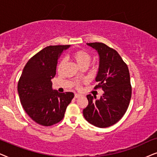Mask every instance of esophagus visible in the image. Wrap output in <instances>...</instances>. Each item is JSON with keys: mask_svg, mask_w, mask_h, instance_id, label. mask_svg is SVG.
Returning a JSON list of instances; mask_svg holds the SVG:
<instances>
[{"mask_svg": "<svg viewBox=\"0 0 157 157\" xmlns=\"http://www.w3.org/2000/svg\"><path fill=\"white\" fill-rule=\"evenodd\" d=\"M80 94H77V93L75 94V98H80Z\"/></svg>", "mask_w": 157, "mask_h": 157, "instance_id": "esophagus-1", "label": "esophagus"}]
</instances>
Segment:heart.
Returning <instances> with one entry per match:
<instances>
[{"instance_id": "1", "label": "heart", "mask_w": 157, "mask_h": 157, "mask_svg": "<svg viewBox=\"0 0 157 157\" xmlns=\"http://www.w3.org/2000/svg\"><path fill=\"white\" fill-rule=\"evenodd\" d=\"M72 58L75 63L77 64V65L80 68L83 67H87L91 61L90 55L87 52H85V50H77V51H75L72 54ZM64 64H65V61L64 59L61 60L57 67V70L59 72H61L62 68L64 67ZM75 85L77 87H78L79 82H76Z\"/></svg>"}]
</instances>
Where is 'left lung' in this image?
Returning a JSON list of instances; mask_svg holds the SVG:
<instances>
[{
  "instance_id": "1",
  "label": "left lung",
  "mask_w": 157,
  "mask_h": 157,
  "mask_svg": "<svg viewBox=\"0 0 157 157\" xmlns=\"http://www.w3.org/2000/svg\"><path fill=\"white\" fill-rule=\"evenodd\" d=\"M99 56V67L95 77L104 91L100 99L87 95L88 105L83 110L87 122L99 128L116 124L126 112L131 98L130 75L126 64L116 50L103 43H87Z\"/></svg>"
}]
</instances>
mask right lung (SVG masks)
<instances>
[{
	"label": "right lung",
	"instance_id": "right-lung-1",
	"mask_svg": "<svg viewBox=\"0 0 157 157\" xmlns=\"http://www.w3.org/2000/svg\"><path fill=\"white\" fill-rule=\"evenodd\" d=\"M70 45L49 46L29 60L18 83L21 103L29 116L37 124L50 126L64 118L74 93H59L52 88L58 59Z\"/></svg>",
	"mask_w": 157,
	"mask_h": 157
}]
</instances>
